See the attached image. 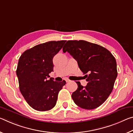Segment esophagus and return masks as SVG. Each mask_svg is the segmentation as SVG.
Here are the masks:
<instances>
[{
	"mask_svg": "<svg viewBox=\"0 0 133 133\" xmlns=\"http://www.w3.org/2000/svg\"><path fill=\"white\" fill-rule=\"evenodd\" d=\"M65 80H66V82H70V80L68 79H66Z\"/></svg>",
	"mask_w": 133,
	"mask_h": 133,
	"instance_id": "34e87169",
	"label": "esophagus"
}]
</instances>
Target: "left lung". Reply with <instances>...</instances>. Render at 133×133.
I'll use <instances>...</instances> for the list:
<instances>
[{
	"mask_svg": "<svg viewBox=\"0 0 133 133\" xmlns=\"http://www.w3.org/2000/svg\"><path fill=\"white\" fill-rule=\"evenodd\" d=\"M63 51H67L77 61L88 82L85 87L76 82L78 88L71 95L74 102L86 109L101 106L112 91L117 77L114 57L102 46L83 40L67 41Z\"/></svg>",
	"mask_w": 133,
	"mask_h": 133,
	"instance_id": "8db88e82",
	"label": "left lung"
}]
</instances>
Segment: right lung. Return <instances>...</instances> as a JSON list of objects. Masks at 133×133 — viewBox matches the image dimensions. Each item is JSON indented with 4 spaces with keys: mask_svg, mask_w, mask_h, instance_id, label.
<instances>
[{
    "mask_svg": "<svg viewBox=\"0 0 133 133\" xmlns=\"http://www.w3.org/2000/svg\"><path fill=\"white\" fill-rule=\"evenodd\" d=\"M66 41H52L26 50L19 59L16 69L19 90L33 109L46 111L55 107L58 94L66 81L48 80L53 71L52 58Z\"/></svg>",
    "mask_w": 133,
    "mask_h": 133,
    "instance_id": "right-lung-1",
    "label": "right lung"
}]
</instances>
